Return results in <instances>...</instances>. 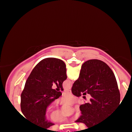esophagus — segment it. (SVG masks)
<instances>
[{
  "instance_id": "1",
  "label": "esophagus",
  "mask_w": 132,
  "mask_h": 132,
  "mask_svg": "<svg viewBox=\"0 0 132 132\" xmlns=\"http://www.w3.org/2000/svg\"><path fill=\"white\" fill-rule=\"evenodd\" d=\"M67 92H68V93H71V90H67Z\"/></svg>"
}]
</instances>
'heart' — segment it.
Here are the masks:
<instances>
[{
	"instance_id": "heart-1",
	"label": "heart",
	"mask_w": 132,
	"mask_h": 132,
	"mask_svg": "<svg viewBox=\"0 0 132 132\" xmlns=\"http://www.w3.org/2000/svg\"><path fill=\"white\" fill-rule=\"evenodd\" d=\"M76 101V99L74 96H72V95L71 94H66L63 97L62 99L60 100V102L61 103V104H65V105H71L72 104H74ZM80 116H81V111L80 110H76L75 112V119H77ZM51 119L53 121L56 122H61L63 121L64 119H63V116L60 112H56V113H52V114L51 115Z\"/></svg>"
}]
</instances>
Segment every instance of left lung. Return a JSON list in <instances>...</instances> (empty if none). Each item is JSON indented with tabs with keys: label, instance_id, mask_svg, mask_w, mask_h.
Listing matches in <instances>:
<instances>
[{
	"label": "left lung",
	"instance_id": "obj_1",
	"mask_svg": "<svg viewBox=\"0 0 132 132\" xmlns=\"http://www.w3.org/2000/svg\"><path fill=\"white\" fill-rule=\"evenodd\" d=\"M67 79L66 64L62 60L48 57L33 68L21 94V110L26 119L36 126L48 128L54 125L46 119L48 107L61 95L63 82ZM53 83L56 90L52 89Z\"/></svg>",
	"mask_w": 132,
	"mask_h": 132
}]
</instances>
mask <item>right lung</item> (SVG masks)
<instances>
[{
	"instance_id": "obj_1",
	"label": "right lung",
	"mask_w": 132,
	"mask_h": 132,
	"mask_svg": "<svg viewBox=\"0 0 132 132\" xmlns=\"http://www.w3.org/2000/svg\"><path fill=\"white\" fill-rule=\"evenodd\" d=\"M71 91L77 97L85 91L91 95L90 102L79 107L81 116L76 121L84 123L88 128L101 123L120 105V95L114 74L108 65L99 60H90L83 63Z\"/></svg>"
}]
</instances>
